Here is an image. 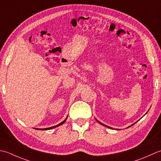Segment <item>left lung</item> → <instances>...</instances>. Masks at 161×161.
<instances>
[{
    "label": "left lung",
    "instance_id": "8db88e82",
    "mask_svg": "<svg viewBox=\"0 0 161 161\" xmlns=\"http://www.w3.org/2000/svg\"><path fill=\"white\" fill-rule=\"evenodd\" d=\"M97 122H99V124H102V125H103V126H106V127H108V128H110V129H113V128H111V127H110V126H106V125H105V124H102V123H101V122H99V121H98V120H97ZM132 125H133V124H132ZM132 125H131V126H132ZM129 127H130V126H129Z\"/></svg>",
    "mask_w": 161,
    "mask_h": 161
}]
</instances>
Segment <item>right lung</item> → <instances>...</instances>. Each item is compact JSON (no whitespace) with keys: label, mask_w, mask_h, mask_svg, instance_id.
<instances>
[{"label":"right lung","mask_w":161,"mask_h":161,"mask_svg":"<svg viewBox=\"0 0 161 161\" xmlns=\"http://www.w3.org/2000/svg\"><path fill=\"white\" fill-rule=\"evenodd\" d=\"M67 117L66 118V119H65L63 122H62L61 123H60L59 124H58V125H56V126H52V127H50V128H46V129H39V130H48V129H53V128H55V127H57V126H60V125H62V124H64V122H65V121L67 120Z\"/></svg>","instance_id":"obj_1"}]
</instances>
